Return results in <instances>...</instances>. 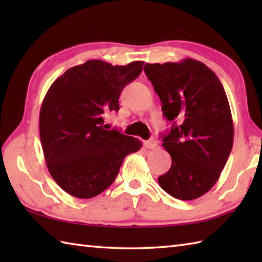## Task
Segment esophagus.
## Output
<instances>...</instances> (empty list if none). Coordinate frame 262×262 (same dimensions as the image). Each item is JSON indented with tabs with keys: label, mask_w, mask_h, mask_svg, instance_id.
<instances>
[{
	"label": "esophagus",
	"mask_w": 262,
	"mask_h": 262,
	"mask_svg": "<svg viewBox=\"0 0 262 262\" xmlns=\"http://www.w3.org/2000/svg\"><path fill=\"white\" fill-rule=\"evenodd\" d=\"M144 146H145L148 149H152V148H155L158 146V142L155 141L154 138H151V140L144 142Z\"/></svg>",
	"instance_id": "1"
}]
</instances>
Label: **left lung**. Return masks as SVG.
Masks as SVG:
<instances>
[{
  "label": "left lung",
  "instance_id": "1",
  "mask_svg": "<svg viewBox=\"0 0 262 262\" xmlns=\"http://www.w3.org/2000/svg\"><path fill=\"white\" fill-rule=\"evenodd\" d=\"M144 72L166 120L173 122L162 135L172 164L159 177V185L177 199L202 197L219 180L233 146L234 128L224 88L213 71L191 58L146 63Z\"/></svg>",
  "mask_w": 262,
  "mask_h": 262
}]
</instances>
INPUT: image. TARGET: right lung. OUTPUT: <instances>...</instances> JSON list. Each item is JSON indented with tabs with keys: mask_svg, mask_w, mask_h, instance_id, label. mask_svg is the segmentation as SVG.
I'll return each mask as SVG.
<instances>
[{
	"mask_svg": "<svg viewBox=\"0 0 262 262\" xmlns=\"http://www.w3.org/2000/svg\"><path fill=\"white\" fill-rule=\"evenodd\" d=\"M144 62L125 66L88 60L60 75L49 88L39 114L40 141L49 173L76 198H92L116 179L122 161L142 142L103 125L119 110V97L142 73Z\"/></svg>",
	"mask_w": 262,
	"mask_h": 262,
	"instance_id": "add662e5",
	"label": "right lung"
}]
</instances>
